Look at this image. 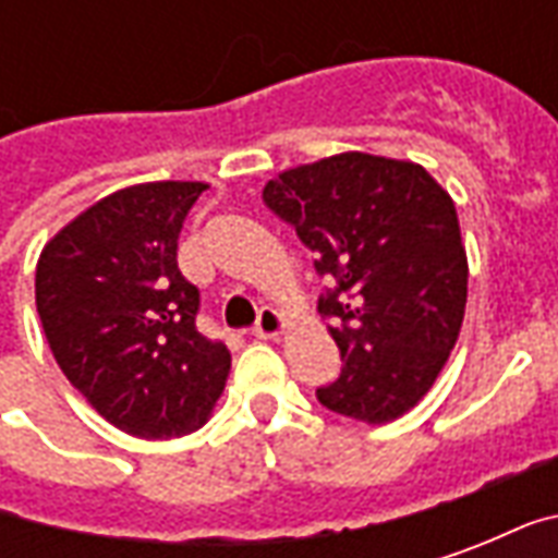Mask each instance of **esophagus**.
<instances>
[{
	"label": "esophagus",
	"mask_w": 558,
	"mask_h": 558,
	"mask_svg": "<svg viewBox=\"0 0 558 558\" xmlns=\"http://www.w3.org/2000/svg\"><path fill=\"white\" fill-rule=\"evenodd\" d=\"M283 328H287L283 316H280L275 307H263L254 323V335L256 338H278Z\"/></svg>",
	"instance_id": "1"
}]
</instances>
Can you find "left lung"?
I'll list each match as a JSON object with an SVG mask.
<instances>
[{
	"label": "left lung",
	"mask_w": 558,
	"mask_h": 558,
	"mask_svg": "<svg viewBox=\"0 0 558 558\" xmlns=\"http://www.w3.org/2000/svg\"><path fill=\"white\" fill-rule=\"evenodd\" d=\"M331 287L340 376L316 400L347 418L386 424L418 403L454 350L466 311V251L454 199L412 160L364 151L280 172L263 187Z\"/></svg>",
	"instance_id": "left-lung-1"
}]
</instances>
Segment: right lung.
I'll use <instances>...</instances> for the list:
<instances>
[{
    "mask_svg": "<svg viewBox=\"0 0 558 558\" xmlns=\"http://www.w3.org/2000/svg\"><path fill=\"white\" fill-rule=\"evenodd\" d=\"M203 182L104 196L59 230L35 268L44 335L68 383L140 439L199 430L230 350L196 331L199 290L179 271V232Z\"/></svg>",
    "mask_w": 558,
    "mask_h": 558,
    "instance_id": "add662e5",
    "label": "right lung"
}]
</instances>
